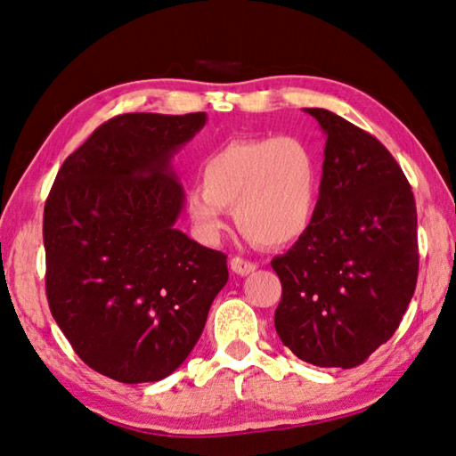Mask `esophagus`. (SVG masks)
Here are the masks:
<instances>
[{
    "instance_id": "obj_1",
    "label": "esophagus",
    "mask_w": 456,
    "mask_h": 456,
    "mask_svg": "<svg viewBox=\"0 0 456 456\" xmlns=\"http://www.w3.org/2000/svg\"><path fill=\"white\" fill-rule=\"evenodd\" d=\"M231 271L240 274V276H247L256 271V263H251V261H245V258L240 256H233L231 258Z\"/></svg>"
}]
</instances>
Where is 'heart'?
Masks as SVG:
<instances>
[{
	"label": "heart",
	"mask_w": 456,
	"mask_h": 456,
	"mask_svg": "<svg viewBox=\"0 0 456 456\" xmlns=\"http://www.w3.org/2000/svg\"><path fill=\"white\" fill-rule=\"evenodd\" d=\"M318 205V162L297 136L229 140L203 159L201 187L185 195L187 216L205 237L225 229L233 208L240 233L282 247L308 231Z\"/></svg>",
	"instance_id": "1"
}]
</instances>
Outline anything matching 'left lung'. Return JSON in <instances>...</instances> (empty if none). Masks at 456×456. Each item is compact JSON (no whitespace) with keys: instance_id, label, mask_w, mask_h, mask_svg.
Wrapping results in <instances>:
<instances>
[{"instance_id":"8db88e82","label":"left lung","mask_w":456,"mask_h":456,"mask_svg":"<svg viewBox=\"0 0 456 456\" xmlns=\"http://www.w3.org/2000/svg\"><path fill=\"white\" fill-rule=\"evenodd\" d=\"M326 134L312 225L273 258L282 282L274 328L318 368L350 370L397 330L413 298L417 209L407 177L371 134L326 109H306Z\"/></svg>"}]
</instances>
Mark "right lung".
Here are the masks:
<instances>
[{"label":"right lung","instance_id":"1","mask_svg":"<svg viewBox=\"0 0 456 456\" xmlns=\"http://www.w3.org/2000/svg\"><path fill=\"white\" fill-rule=\"evenodd\" d=\"M205 122V112L114 116L65 159L45 203L51 314L110 379L174 373L227 284V256L175 229L185 195L172 158Z\"/></svg>","mask_w":456,"mask_h":456}]
</instances>
